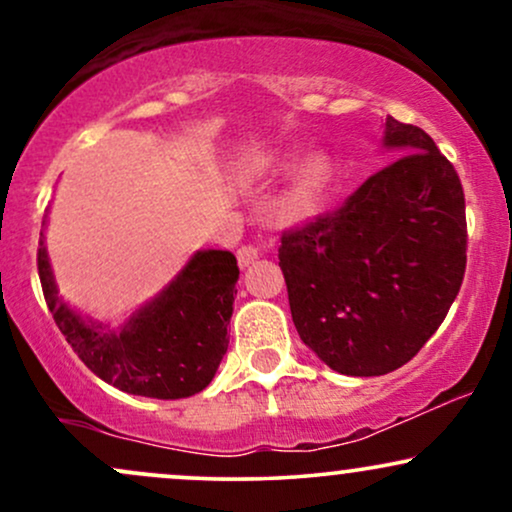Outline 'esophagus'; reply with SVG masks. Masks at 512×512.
Listing matches in <instances>:
<instances>
[{
	"label": "esophagus",
	"instance_id": "obj_1",
	"mask_svg": "<svg viewBox=\"0 0 512 512\" xmlns=\"http://www.w3.org/2000/svg\"><path fill=\"white\" fill-rule=\"evenodd\" d=\"M257 260H260V250L252 248V245H243V248L238 250V264H240V269H248L250 264H255Z\"/></svg>",
	"mask_w": 512,
	"mask_h": 512
}]
</instances>
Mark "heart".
<instances>
[{"instance_id":"heart-1","label":"heart","mask_w":512,"mask_h":512,"mask_svg":"<svg viewBox=\"0 0 512 512\" xmlns=\"http://www.w3.org/2000/svg\"><path fill=\"white\" fill-rule=\"evenodd\" d=\"M293 163L291 151H262V154L252 156L245 161V178L250 180H267L276 175L286 173ZM332 175V161L322 151L308 154L293 168L289 185H286L284 195H281L279 211L284 219L301 221L308 214H313L317 204H320L322 192H325L327 182Z\"/></svg>"}]
</instances>
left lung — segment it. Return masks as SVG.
Here are the masks:
<instances>
[{
    "mask_svg": "<svg viewBox=\"0 0 512 512\" xmlns=\"http://www.w3.org/2000/svg\"><path fill=\"white\" fill-rule=\"evenodd\" d=\"M399 158L279 245L293 325L342 375L411 361L448 315L467 264L464 195L452 163L414 125L385 120Z\"/></svg>",
    "mask_w": 512,
    "mask_h": 512,
    "instance_id": "left-lung-1",
    "label": "left lung"
}]
</instances>
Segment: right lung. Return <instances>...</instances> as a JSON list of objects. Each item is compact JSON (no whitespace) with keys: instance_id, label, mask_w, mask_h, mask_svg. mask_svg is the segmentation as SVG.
<instances>
[{"instance_id":"obj_1","label":"right lung","mask_w":512,"mask_h":512,"mask_svg":"<svg viewBox=\"0 0 512 512\" xmlns=\"http://www.w3.org/2000/svg\"><path fill=\"white\" fill-rule=\"evenodd\" d=\"M43 219L38 274L60 332L98 378L127 395L182 399L202 392L228 349V322L238 281L236 255L197 250L154 298L122 325L93 320L64 301L45 248Z\"/></svg>"}]
</instances>
